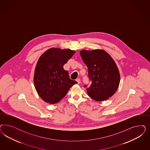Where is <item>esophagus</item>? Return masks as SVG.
<instances>
[{
    "label": "esophagus",
    "instance_id": "1",
    "mask_svg": "<svg viewBox=\"0 0 150 150\" xmlns=\"http://www.w3.org/2000/svg\"><path fill=\"white\" fill-rule=\"evenodd\" d=\"M76 81L77 82L78 84H80L81 83V79L79 78H78L76 79Z\"/></svg>",
    "mask_w": 150,
    "mask_h": 150
}]
</instances>
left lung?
I'll return each instance as SVG.
<instances>
[{"instance_id": "1", "label": "left lung", "mask_w": 150, "mask_h": 150, "mask_svg": "<svg viewBox=\"0 0 150 150\" xmlns=\"http://www.w3.org/2000/svg\"><path fill=\"white\" fill-rule=\"evenodd\" d=\"M80 54L88 68L92 83L87 88L88 96L96 101H103L112 96L120 83V73L111 56L102 50H82Z\"/></svg>"}]
</instances>
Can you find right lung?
<instances>
[{"mask_svg": "<svg viewBox=\"0 0 150 150\" xmlns=\"http://www.w3.org/2000/svg\"><path fill=\"white\" fill-rule=\"evenodd\" d=\"M74 53L69 49L52 48L39 58L35 71L34 84L45 102L55 104L61 101L71 87L77 83L70 79L68 72L63 67Z\"/></svg>", "mask_w": 150, "mask_h": 150, "instance_id": "obj_1", "label": "right lung"}]
</instances>
